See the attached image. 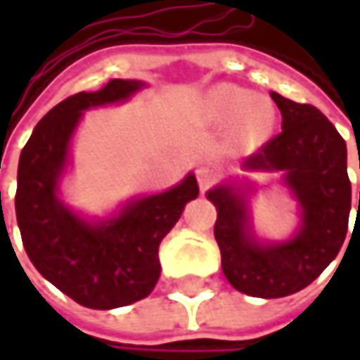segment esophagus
Masks as SVG:
<instances>
[{
	"label": "esophagus",
	"mask_w": 360,
	"mask_h": 360,
	"mask_svg": "<svg viewBox=\"0 0 360 360\" xmlns=\"http://www.w3.org/2000/svg\"><path fill=\"white\" fill-rule=\"evenodd\" d=\"M196 178H198V186H200V190L204 192V190H208V188L212 186L216 172L212 168H208V166H202V168L196 170Z\"/></svg>",
	"instance_id": "esophagus-1"
}]
</instances>
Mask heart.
<instances>
[{"instance_id": "b5f03b06", "label": "heart", "mask_w": 360, "mask_h": 360, "mask_svg": "<svg viewBox=\"0 0 360 360\" xmlns=\"http://www.w3.org/2000/svg\"><path fill=\"white\" fill-rule=\"evenodd\" d=\"M206 110L220 122L240 118L242 128L252 136L266 134L274 124V110L269 100L255 98L250 91L229 84L216 86L208 91Z\"/></svg>"}]
</instances>
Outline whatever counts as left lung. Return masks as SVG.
<instances>
[{
	"mask_svg": "<svg viewBox=\"0 0 360 360\" xmlns=\"http://www.w3.org/2000/svg\"><path fill=\"white\" fill-rule=\"evenodd\" d=\"M270 98L283 114V131L242 168L284 174V184L300 204L297 234L262 244L252 234L246 196L238 188L222 184L206 194L218 210L214 238L222 272L236 290L258 298L288 297L309 286L339 255L351 214L347 144L337 128L314 105L276 91Z\"/></svg>",
	"mask_w": 360,
	"mask_h": 360,
	"instance_id": "left-lung-1",
	"label": "left lung"
}]
</instances>
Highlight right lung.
<instances>
[{"instance_id":"obj_1","label":"right lung","mask_w":360,"mask_h":360,"mask_svg":"<svg viewBox=\"0 0 360 360\" xmlns=\"http://www.w3.org/2000/svg\"><path fill=\"white\" fill-rule=\"evenodd\" d=\"M144 88L110 79L51 108L23 146L18 166L15 216L23 248L44 278L77 304L110 311L146 298L160 278L158 248L188 202L198 196L194 174L162 194L126 204L104 222H88L58 198L70 140L82 112L128 100Z\"/></svg>"}]
</instances>
